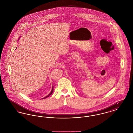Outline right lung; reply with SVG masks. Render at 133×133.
<instances>
[{
	"label": "right lung",
	"mask_w": 133,
	"mask_h": 133,
	"mask_svg": "<svg viewBox=\"0 0 133 133\" xmlns=\"http://www.w3.org/2000/svg\"><path fill=\"white\" fill-rule=\"evenodd\" d=\"M19 38H20V37H19ZM53 92V87H52V90H51V91L50 93H49V94L48 95H47V96H46V97H44V98H43L42 99H45V98H47L48 97H49V96L50 95H51V94H52Z\"/></svg>",
	"instance_id": "obj_1"
}]
</instances>
